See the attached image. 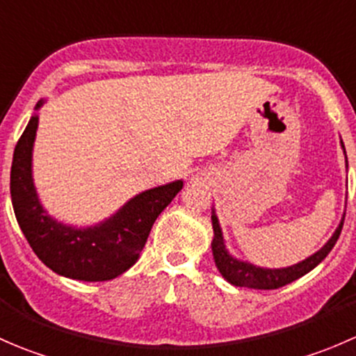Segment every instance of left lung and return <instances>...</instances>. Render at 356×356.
Returning a JSON list of instances; mask_svg holds the SVG:
<instances>
[{
	"label": "left lung",
	"instance_id": "left-lung-1",
	"mask_svg": "<svg viewBox=\"0 0 356 356\" xmlns=\"http://www.w3.org/2000/svg\"><path fill=\"white\" fill-rule=\"evenodd\" d=\"M343 145V143H341ZM344 149V146H343ZM348 165V160H346ZM344 224V215L341 218L339 227L336 229V232L332 234V238L325 243L324 248L314 253L312 257H308L307 260L300 261L296 265H291L286 268H261L257 267L253 264H248V261H241L238 258H234L232 254L227 253L224 245V236H222L220 225H218L217 215L215 211L211 213V225H213V241H211V251H213L215 265H217L218 272L224 275L225 281H229L234 286H241V288H251V289H277L282 286L289 284V282L296 281L301 275L308 274L312 268L317 267L336 245L337 238L341 234V229Z\"/></svg>",
	"mask_w": 356,
	"mask_h": 356
}]
</instances>
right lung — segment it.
<instances>
[{
    "label": "right lung",
    "instance_id": "right-lung-1",
    "mask_svg": "<svg viewBox=\"0 0 356 356\" xmlns=\"http://www.w3.org/2000/svg\"><path fill=\"white\" fill-rule=\"evenodd\" d=\"M38 122V115H32L15 146L10 174L13 210L25 239L39 260L63 277L88 282L115 279L138 261L156 217L181 191L182 181L134 196L98 225L77 229L62 224L46 213L32 181Z\"/></svg>",
    "mask_w": 356,
    "mask_h": 356
}]
</instances>
